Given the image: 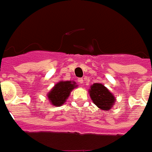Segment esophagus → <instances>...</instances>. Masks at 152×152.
Returning <instances> with one entry per match:
<instances>
[{"label": "esophagus", "instance_id": "obj_1", "mask_svg": "<svg viewBox=\"0 0 152 152\" xmlns=\"http://www.w3.org/2000/svg\"><path fill=\"white\" fill-rule=\"evenodd\" d=\"M78 82L80 84H83V80L82 78H79L78 79Z\"/></svg>", "mask_w": 152, "mask_h": 152}]
</instances>
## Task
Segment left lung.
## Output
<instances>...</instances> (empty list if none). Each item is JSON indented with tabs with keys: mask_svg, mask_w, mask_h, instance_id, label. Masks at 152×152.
<instances>
[{
	"mask_svg": "<svg viewBox=\"0 0 152 152\" xmlns=\"http://www.w3.org/2000/svg\"><path fill=\"white\" fill-rule=\"evenodd\" d=\"M89 94L94 104L100 109L109 110L113 107L115 97L103 84H93L89 90Z\"/></svg>",
	"mask_w": 152,
	"mask_h": 152,
	"instance_id": "left-lung-1",
	"label": "left lung"
}]
</instances>
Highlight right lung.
<instances>
[{
    "label": "right lung",
    "mask_w": 152,
    "mask_h": 152,
    "mask_svg": "<svg viewBox=\"0 0 152 152\" xmlns=\"http://www.w3.org/2000/svg\"><path fill=\"white\" fill-rule=\"evenodd\" d=\"M77 85L73 81H60L56 84L48 94V98L51 104L56 107H60L64 104L70 93Z\"/></svg>",
    "instance_id": "right-lung-1"
}]
</instances>
